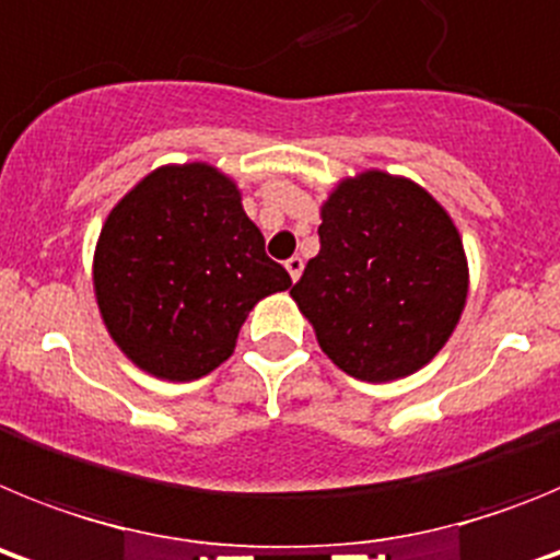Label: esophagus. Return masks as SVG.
<instances>
[{
	"instance_id": "obj_1",
	"label": "esophagus",
	"mask_w": 560,
	"mask_h": 560,
	"mask_svg": "<svg viewBox=\"0 0 560 560\" xmlns=\"http://www.w3.org/2000/svg\"><path fill=\"white\" fill-rule=\"evenodd\" d=\"M285 269H289L291 280H300V275H303V257H289V260H285Z\"/></svg>"
}]
</instances>
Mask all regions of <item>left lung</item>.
<instances>
[{"label":"left lung","instance_id":"obj_1","mask_svg":"<svg viewBox=\"0 0 560 560\" xmlns=\"http://www.w3.org/2000/svg\"><path fill=\"white\" fill-rule=\"evenodd\" d=\"M468 294L446 210L381 171L341 182L323 207L319 255L291 289L319 348L361 381L420 370L452 336Z\"/></svg>","mask_w":560,"mask_h":560}]
</instances>
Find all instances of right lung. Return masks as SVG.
<instances>
[{"instance_id": "obj_1", "label": "right lung", "mask_w": 560, "mask_h": 560, "mask_svg": "<svg viewBox=\"0 0 560 560\" xmlns=\"http://www.w3.org/2000/svg\"><path fill=\"white\" fill-rule=\"evenodd\" d=\"M291 285L215 167H160L106 219L95 294L108 334L148 373L201 378L226 361L252 305Z\"/></svg>"}]
</instances>
